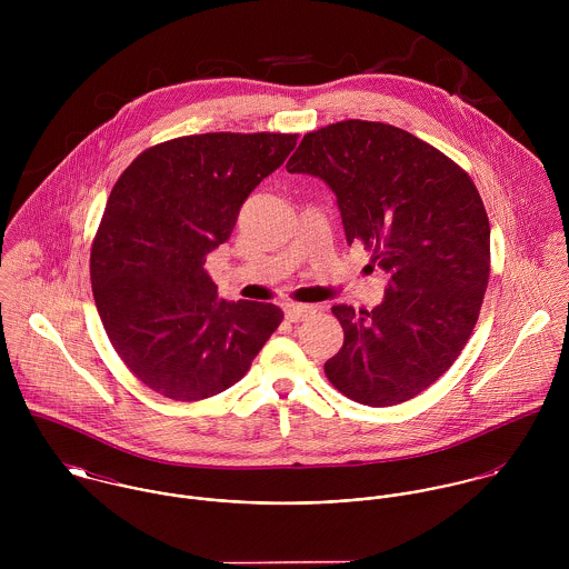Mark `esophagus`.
Wrapping results in <instances>:
<instances>
[{
  "label": "esophagus",
  "mask_w": 569,
  "mask_h": 569,
  "mask_svg": "<svg viewBox=\"0 0 569 569\" xmlns=\"http://www.w3.org/2000/svg\"><path fill=\"white\" fill-rule=\"evenodd\" d=\"M313 313H316V309L309 305H287L284 307V318L289 322H302V320L311 318Z\"/></svg>",
  "instance_id": "obj_1"
}]
</instances>
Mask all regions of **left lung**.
Returning <instances> with one entry per match:
<instances>
[{
  "instance_id": "obj_1",
  "label": "left lung",
  "mask_w": 569,
  "mask_h": 569,
  "mask_svg": "<svg viewBox=\"0 0 569 569\" xmlns=\"http://www.w3.org/2000/svg\"><path fill=\"white\" fill-rule=\"evenodd\" d=\"M287 170L328 183L346 241L390 278L372 311L332 307L343 346L325 363L328 381L361 406L413 399L451 368L480 316L490 228L476 183L431 144L368 120L307 133Z\"/></svg>"
}]
</instances>
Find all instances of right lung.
<instances>
[{
	"instance_id": "add662e5",
	"label": "right lung",
	"mask_w": 569,
	"mask_h": 569,
	"mask_svg": "<svg viewBox=\"0 0 569 569\" xmlns=\"http://www.w3.org/2000/svg\"><path fill=\"white\" fill-rule=\"evenodd\" d=\"M296 142L186 136L147 149L116 181L91 244V291L118 357L151 390L201 401L232 388L282 322L276 305L219 300L203 264Z\"/></svg>"
}]
</instances>
